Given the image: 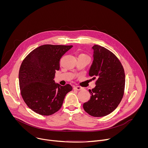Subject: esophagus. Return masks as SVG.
<instances>
[{"label": "esophagus", "mask_w": 148, "mask_h": 148, "mask_svg": "<svg viewBox=\"0 0 148 148\" xmlns=\"http://www.w3.org/2000/svg\"><path fill=\"white\" fill-rule=\"evenodd\" d=\"M74 89L77 91H80V90H82L83 88L81 87H79V86H75V87H74Z\"/></svg>", "instance_id": "34e87169"}]
</instances>
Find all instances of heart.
I'll list each match as a JSON object with an SVG mask.
<instances>
[{
	"instance_id": "heart-1",
	"label": "heart",
	"mask_w": 148,
	"mask_h": 148,
	"mask_svg": "<svg viewBox=\"0 0 148 148\" xmlns=\"http://www.w3.org/2000/svg\"><path fill=\"white\" fill-rule=\"evenodd\" d=\"M84 55H85V54H84Z\"/></svg>"
}]
</instances>
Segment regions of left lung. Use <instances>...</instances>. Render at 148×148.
Wrapping results in <instances>:
<instances>
[{
	"instance_id": "left-lung-1",
	"label": "left lung",
	"mask_w": 148,
	"mask_h": 148,
	"mask_svg": "<svg viewBox=\"0 0 148 148\" xmlns=\"http://www.w3.org/2000/svg\"><path fill=\"white\" fill-rule=\"evenodd\" d=\"M93 61L89 75L97 78L96 86L89 90L90 99L84 103L83 108L92 116L101 117L113 112L123 97L125 75L118 58L110 50L94 45Z\"/></svg>"
}]
</instances>
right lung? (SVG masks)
<instances>
[{"mask_svg":"<svg viewBox=\"0 0 148 148\" xmlns=\"http://www.w3.org/2000/svg\"><path fill=\"white\" fill-rule=\"evenodd\" d=\"M73 46L45 45L30 52L21 64L18 80L23 99L29 108L41 115H50L61 107L70 84L61 86L53 80L60 60Z\"/></svg>","mask_w":148,"mask_h":148,"instance_id":"1","label":"right lung"}]
</instances>
